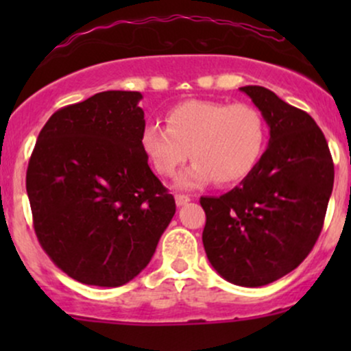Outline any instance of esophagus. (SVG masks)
I'll return each mask as SVG.
<instances>
[{
	"mask_svg": "<svg viewBox=\"0 0 351 351\" xmlns=\"http://www.w3.org/2000/svg\"><path fill=\"white\" fill-rule=\"evenodd\" d=\"M175 201H176V206H184V204H188L189 201H191V198L186 195H176Z\"/></svg>",
	"mask_w": 351,
	"mask_h": 351,
	"instance_id": "34e87169",
	"label": "esophagus"
}]
</instances>
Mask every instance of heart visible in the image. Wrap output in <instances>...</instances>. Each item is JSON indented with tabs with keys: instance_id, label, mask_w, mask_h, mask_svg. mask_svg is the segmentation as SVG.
<instances>
[{
	"instance_id": "obj_1",
	"label": "heart",
	"mask_w": 351,
	"mask_h": 351,
	"mask_svg": "<svg viewBox=\"0 0 351 351\" xmlns=\"http://www.w3.org/2000/svg\"><path fill=\"white\" fill-rule=\"evenodd\" d=\"M140 143L156 173L171 176L189 158L191 167L176 178L180 188L203 186L215 180H244L263 158L267 143L264 115L249 104L188 100L167 114V127L150 122Z\"/></svg>"
}]
</instances>
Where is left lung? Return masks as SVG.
Masks as SVG:
<instances>
[{"label": "left lung", "mask_w": 351, "mask_h": 351, "mask_svg": "<svg viewBox=\"0 0 351 351\" xmlns=\"http://www.w3.org/2000/svg\"><path fill=\"white\" fill-rule=\"evenodd\" d=\"M239 90L264 115L271 138L239 186L219 198H201L203 244L223 279L261 287L293 271L317 243L333 189V162L307 112L265 87Z\"/></svg>", "instance_id": "1"}]
</instances>
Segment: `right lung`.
I'll return each mask as SVG.
<instances>
[{"mask_svg": "<svg viewBox=\"0 0 351 351\" xmlns=\"http://www.w3.org/2000/svg\"><path fill=\"white\" fill-rule=\"evenodd\" d=\"M140 92L107 90L51 115L26 191L39 244L72 279L119 287L147 267L175 216L148 167Z\"/></svg>", "mask_w": 351, "mask_h": 351, "instance_id": "1", "label": "right lung"}]
</instances>
